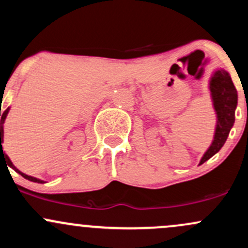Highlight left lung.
Listing matches in <instances>:
<instances>
[{
  "instance_id": "left-lung-1",
  "label": "left lung",
  "mask_w": 248,
  "mask_h": 248,
  "mask_svg": "<svg viewBox=\"0 0 248 248\" xmlns=\"http://www.w3.org/2000/svg\"><path fill=\"white\" fill-rule=\"evenodd\" d=\"M209 89L212 92L214 108L217 111V129H215L214 140L202 157L200 164L208 161L210 157L214 156L225 144L234 121H235V108L236 104H238L236 89L228 72L225 70L215 72L210 80Z\"/></svg>"
}]
</instances>
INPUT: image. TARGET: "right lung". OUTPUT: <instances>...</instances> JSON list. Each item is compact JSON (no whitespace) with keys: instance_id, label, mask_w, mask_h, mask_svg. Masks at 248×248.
<instances>
[{"instance_id":"add662e5","label":"right lung","mask_w":248,"mask_h":248,"mask_svg":"<svg viewBox=\"0 0 248 248\" xmlns=\"http://www.w3.org/2000/svg\"><path fill=\"white\" fill-rule=\"evenodd\" d=\"M8 112H9V108H7L6 111H4L3 112V114H2L1 116V162L2 161H4V162H7V164L9 167H12L13 169L15 170V171L16 172H18V174L21 175V176L22 177H25V178H27V180H29V181H31V182H38V183H44V181H41V180H39V178H35V177H31V176H28V175H26V174H23V172H21L20 170L18 169H16V168L14 167V164L12 163V161H10L9 159V157H8L6 154L3 153V148H2V143H3V123H4V121H6V117H7V114H8Z\"/></svg>"}]
</instances>
